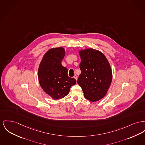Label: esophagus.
I'll return each mask as SVG.
<instances>
[{"instance_id": "34e87169", "label": "esophagus", "mask_w": 145, "mask_h": 145, "mask_svg": "<svg viewBox=\"0 0 145 145\" xmlns=\"http://www.w3.org/2000/svg\"><path fill=\"white\" fill-rule=\"evenodd\" d=\"M74 79H75L77 80V78H77V76H76V75H75V76H74Z\"/></svg>"}]
</instances>
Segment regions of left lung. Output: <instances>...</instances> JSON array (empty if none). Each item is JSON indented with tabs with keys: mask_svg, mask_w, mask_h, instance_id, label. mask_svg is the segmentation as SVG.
I'll use <instances>...</instances> for the list:
<instances>
[{
	"mask_svg": "<svg viewBox=\"0 0 145 145\" xmlns=\"http://www.w3.org/2000/svg\"><path fill=\"white\" fill-rule=\"evenodd\" d=\"M81 73L77 83L82 88L85 99L96 102L107 94L112 74L110 65L101 52L88 49L79 51Z\"/></svg>",
	"mask_w": 145,
	"mask_h": 145,
	"instance_id": "obj_1",
	"label": "left lung"
}]
</instances>
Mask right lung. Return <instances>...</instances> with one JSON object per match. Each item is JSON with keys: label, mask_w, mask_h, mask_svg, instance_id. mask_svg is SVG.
I'll use <instances>...</instances> for the list:
<instances>
[{"label": "right lung", "mask_w": 145, "mask_h": 145, "mask_svg": "<svg viewBox=\"0 0 145 145\" xmlns=\"http://www.w3.org/2000/svg\"><path fill=\"white\" fill-rule=\"evenodd\" d=\"M65 55L63 48L51 49L43 56L38 69L40 85L54 100L65 97L76 83L75 79L68 77L67 68L61 65Z\"/></svg>", "instance_id": "add662e5"}]
</instances>
